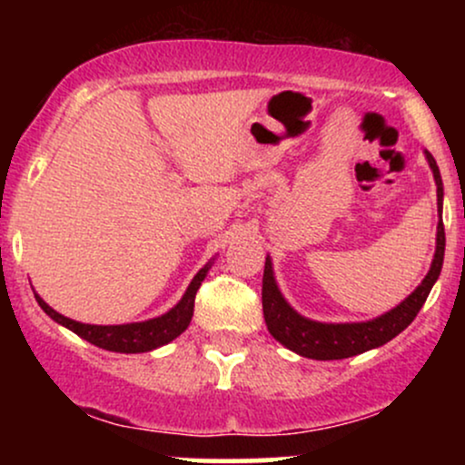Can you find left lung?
Returning <instances> with one entry per match:
<instances>
[{
	"label": "left lung",
	"instance_id": "left-lung-1",
	"mask_svg": "<svg viewBox=\"0 0 465 465\" xmlns=\"http://www.w3.org/2000/svg\"><path fill=\"white\" fill-rule=\"evenodd\" d=\"M430 170H433L435 185H437V212H440V223H437V247L435 258L430 264V271L426 273L421 284L404 302H400L393 311H389L371 322L359 323H319L312 319L302 317L300 312L292 311L288 302L282 297L280 288L275 284L273 264L271 258L264 262L262 277V311L264 322L269 332L275 341L295 354L306 356L314 361H339L350 359V356L362 354V351L381 348L393 336L402 332L418 317L420 308L424 306L430 288L441 273L444 264V249H446V233L444 223H441V203H444V183H441L440 168H437L433 154L426 151Z\"/></svg>",
	"mask_w": 465,
	"mask_h": 465
}]
</instances>
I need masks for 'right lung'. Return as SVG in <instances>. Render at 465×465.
<instances>
[{
    "instance_id": "add662e5",
    "label": "right lung",
    "mask_w": 465,
    "mask_h": 465,
    "mask_svg": "<svg viewBox=\"0 0 465 465\" xmlns=\"http://www.w3.org/2000/svg\"><path fill=\"white\" fill-rule=\"evenodd\" d=\"M212 262H207L199 273L194 275V280L190 282L188 291L181 297V302L173 311H168L162 317L148 319V322L140 323H124V325H92V323H80L74 319L63 317L54 308H50L35 292L36 302L44 308L45 314H50L56 323L65 325L72 330L74 334H78L80 339L89 341V343L98 345V348L109 350V351H122V354H140V351H151L154 348H162V345L170 343L173 339H177L181 332H185L192 322V314H194V297L199 291L201 282L205 280L207 271H210Z\"/></svg>"
}]
</instances>
